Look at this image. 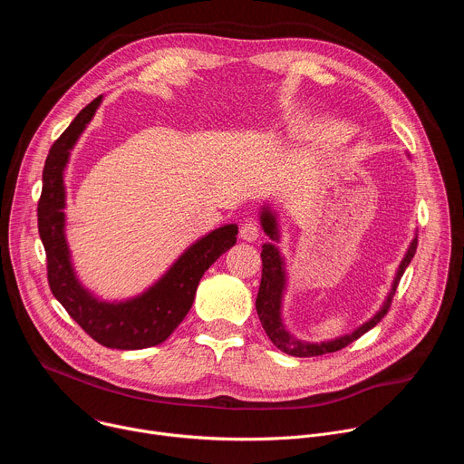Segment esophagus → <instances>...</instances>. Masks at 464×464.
<instances>
[{
  "label": "esophagus",
  "mask_w": 464,
  "mask_h": 464,
  "mask_svg": "<svg viewBox=\"0 0 464 464\" xmlns=\"http://www.w3.org/2000/svg\"><path fill=\"white\" fill-rule=\"evenodd\" d=\"M240 238L246 242H255L258 238V224L249 220L240 227Z\"/></svg>",
  "instance_id": "obj_1"
}]
</instances>
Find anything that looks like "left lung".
<instances>
[{
  "instance_id": "1",
  "label": "left lung",
  "mask_w": 464,
  "mask_h": 464,
  "mask_svg": "<svg viewBox=\"0 0 464 464\" xmlns=\"http://www.w3.org/2000/svg\"><path fill=\"white\" fill-rule=\"evenodd\" d=\"M260 226H262L264 233H266L272 240L279 242L277 215H276V211H272L270 206H264L260 209ZM415 251H417V237L411 240V244H410V247H408V251H406V255L401 262L399 272H396V276H394L391 292L387 294L380 310L369 321H365L362 326L353 330L351 334H345V336H340V338H334V340H328V342H321V343H308V342H301V340L294 338L288 333L286 324L283 323L281 310H283V295H285V290H286L285 258H283V255H281V251L276 244H272V242L264 244L262 253H260V256H262V279H260V288H258L256 301H255L256 314H258V319L262 323L264 333L268 334V338L272 340V343L277 349H281L283 353H286L290 356H297V358H310V356H321V354H326V353L342 351L343 347H347L349 343H353L354 340L363 336L367 330L376 326L382 321V317L387 314V310L391 306V301H392V295L396 292V286H399L401 277L404 276L406 268L410 266L411 258L415 256Z\"/></svg>"
}]
</instances>
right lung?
<instances>
[{
  "label": "right lung",
  "instance_id": "right-lung-1",
  "mask_svg": "<svg viewBox=\"0 0 464 464\" xmlns=\"http://www.w3.org/2000/svg\"><path fill=\"white\" fill-rule=\"evenodd\" d=\"M102 95L92 101L53 143L38 202V233L47 255L53 295L88 336L108 349L136 351L163 343L192 306L198 283L211 264L237 242L238 227L226 224L188 246L143 294L126 301H102L81 285L65 240L63 170L72 149L93 119Z\"/></svg>",
  "mask_w": 464,
  "mask_h": 464
}]
</instances>
